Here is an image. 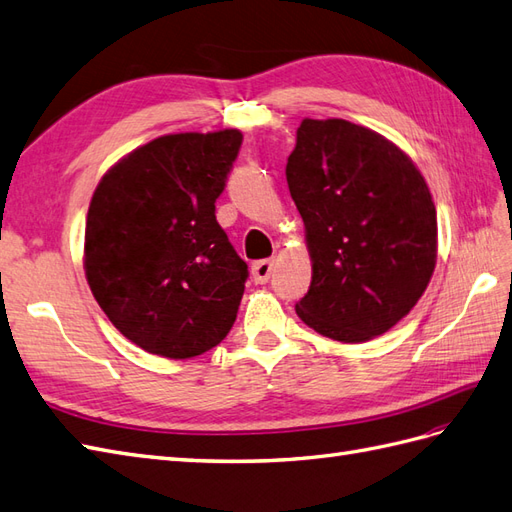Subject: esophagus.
Wrapping results in <instances>:
<instances>
[{
    "label": "esophagus",
    "mask_w": 512,
    "mask_h": 512,
    "mask_svg": "<svg viewBox=\"0 0 512 512\" xmlns=\"http://www.w3.org/2000/svg\"><path fill=\"white\" fill-rule=\"evenodd\" d=\"M272 268H274V261H272V259H261V261H255V264L251 266L253 281H255V283H268L270 274H272Z\"/></svg>",
    "instance_id": "1"
}]
</instances>
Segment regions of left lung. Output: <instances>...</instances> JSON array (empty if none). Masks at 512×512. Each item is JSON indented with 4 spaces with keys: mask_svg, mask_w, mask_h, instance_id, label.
Here are the masks:
<instances>
[{
    "mask_svg": "<svg viewBox=\"0 0 512 512\" xmlns=\"http://www.w3.org/2000/svg\"><path fill=\"white\" fill-rule=\"evenodd\" d=\"M285 177L311 257L298 318L344 344L387 333L435 272L437 209L426 179L391 140L344 119L300 123Z\"/></svg>",
    "mask_w": 512,
    "mask_h": 512,
    "instance_id": "obj_1",
    "label": "left lung"
}]
</instances>
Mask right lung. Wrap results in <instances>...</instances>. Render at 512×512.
Returning <instances> with one entry per match:
<instances>
[{
	"mask_svg": "<svg viewBox=\"0 0 512 512\" xmlns=\"http://www.w3.org/2000/svg\"><path fill=\"white\" fill-rule=\"evenodd\" d=\"M240 144L238 129L160 136L116 162L90 199V292L151 355L199 357L238 316L248 266L216 222V199Z\"/></svg>",
	"mask_w": 512,
	"mask_h": 512,
	"instance_id": "1",
	"label": "right lung"
}]
</instances>
